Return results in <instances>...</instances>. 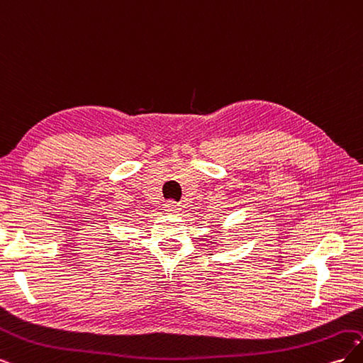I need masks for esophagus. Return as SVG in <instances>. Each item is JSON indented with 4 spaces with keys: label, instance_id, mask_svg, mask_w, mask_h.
Segmentation results:
<instances>
[{
    "label": "esophagus",
    "instance_id": "1",
    "mask_svg": "<svg viewBox=\"0 0 363 363\" xmlns=\"http://www.w3.org/2000/svg\"><path fill=\"white\" fill-rule=\"evenodd\" d=\"M164 212L167 213H175L179 211V204L177 203H174V201H168L167 204H164V208H163Z\"/></svg>",
    "mask_w": 363,
    "mask_h": 363
}]
</instances>
